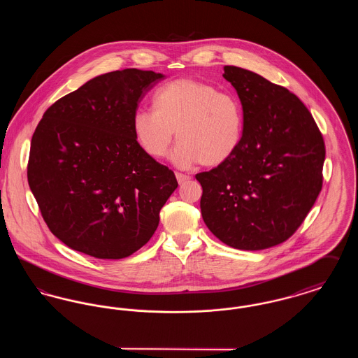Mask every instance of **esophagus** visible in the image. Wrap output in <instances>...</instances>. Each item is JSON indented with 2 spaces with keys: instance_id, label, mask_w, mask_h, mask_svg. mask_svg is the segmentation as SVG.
I'll return each mask as SVG.
<instances>
[{
  "instance_id": "34e87169",
  "label": "esophagus",
  "mask_w": 358,
  "mask_h": 358,
  "mask_svg": "<svg viewBox=\"0 0 358 358\" xmlns=\"http://www.w3.org/2000/svg\"><path fill=\"white\" fill-rule=\"evenodd\" d=\"M176 178H177L178 184L181 185V184L187 182V180H189L190 177H189V176H187V174H182V173H176Z\"/></svg>"
}]
</instances>
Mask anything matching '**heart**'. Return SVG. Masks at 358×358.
<instances>
[{
    "mask_svg": "<svg viewBox=\"0 0 358 358\" xmlns=\"http://www.w3.org/2000/svg\"><path fill=\"white\" fill-rule=\"evenodd\" d=\"M152 108H139L133 133L145 153L162 158L177 131L171 161L180 169L217 166L238 150L244 131L241 103L215 85L184 78L155 91Z\"/></svg>",
    "mask_w": 358,
    "mask_h": 358,
    "instance_id": "1",
    "label": "heart"
}]
</instances>
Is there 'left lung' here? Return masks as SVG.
<instances>
[{
  "label": "left lung",
  "instance_id": "obj_1",
  "mask_svg": "<svg viewBox=\"0 0 358 358\" xmlns=\"http://www.w3.org/2000/svg\"><path fill=\"white\" fill-rule=\"evenodd\" d=\"M244 114L235 154L196 174L201 215L224 244L259 251L298 229L322 189L324 138L306 106L287 88L248 69L224 67Z\"/></svg>",
  "mask_w": 358,
  "mask_h": 358
}]
</instances>
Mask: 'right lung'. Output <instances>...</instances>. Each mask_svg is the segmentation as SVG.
Listing matches in <instances>:
<instances>
[{
    "label": "right lung",
    "mask_w": 358,
    "mask_h": 358,
    "mask_svg": "<svg viewBox=\"0 0 358 358\" xmlns=\"http://www.w3.org/2000/svg\"><path fill=\"white\" fill-rule=\"evenodd\" d=\"M165 75L127 69L63 96L34 130L28 182L52 234L71 250L123 259L153 236L178 184L138 145L133 117Z\"/></svg>",
    "instance_id": "right-lung-1"
}]
</instances>
